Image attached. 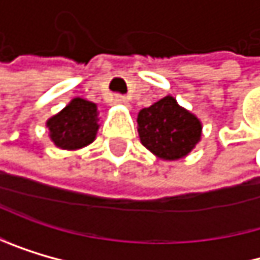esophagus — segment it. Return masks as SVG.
I'll list each match as a JSON object with an SVG mask.
<instances>
[{"mask_svg": "<svg viewBox=\"0 0 260 260\" xmlns=\"http://www.w3.org/2000/svg\"><path fill=\"white\" fill-rule=\"evenodd\" d=\"M117 104H123V106H129V98L126 96H121V95H115V100H114Z\"/></svg>", "mask_w": 260, "mask_h": 260, "instance_id": "1", "label": "esophagus"}]
</instances>
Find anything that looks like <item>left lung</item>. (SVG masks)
<instances>
[{
  "instance_id": "obj_1",
  "label": "left lung",
  "mask_w": 260,
  "mask_h": 260,
  "mask_svg": "<svg viewBox=\"0 0 260 260\" xmlns=\"http://www.w3.org/2000/svg\"><path fill=\"white\" fill-rule=\"evenodd\" d=\"M142 145L162 160H178L192 153L201 140L200 118L179 106L176 98L164 96L137 115Z\"/></svg>"
}]
</instances>
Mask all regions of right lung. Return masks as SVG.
I'll list each match as a JSON object with an SVG mask.
<instances>
[{"label":"right lung","mask_w":260,"mask_h":260,"mask_svg":"<svg viewBox=\"0 0 260 260\" xmlns=\"http://www.w3.org/2000/svg\"><path fill=\"white\" fill-rule=\"evenodd\" d=\"M100 112L95 103L73 98L62 111L48 118L46 127L51 142L60 148L75 151L96 139L100 129Z\"/></svg>","instance_id":"right-lung-1"}]
</instances>
